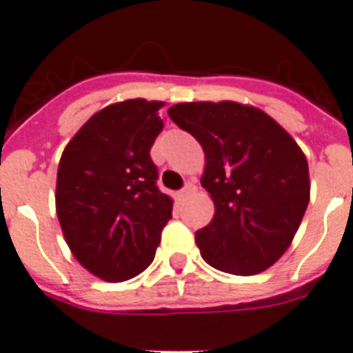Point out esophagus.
<instances>
[{
  "label": "esophagus",
  "instance_id": "34e87169",
  "mask_svg": "<svg viewBox=\"0 0 353 353\" xmlns=\"http://www.w3.org/2000/svg\"><path fill=\"white\" fill-rule=\"evenodd\" d=\"M194 183L193 182H185V185H183L182 189L179 191V200H183L185 196H189L191 193H194Z\"/></svg>",
  "mask_w": 353,
  "mask_h": 353
}]
</instances>
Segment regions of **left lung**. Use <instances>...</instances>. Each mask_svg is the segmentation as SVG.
Instances as JSON below:
<instances>
[{"label":"left lung","instance_id":"left-lung-1","mask_svg":"<svg viewBox=\"0 0 353 353\" xmlns=\"http://www.w3.org/2000/svg\"><path fill=\"white\" fill-rule=\"evenodd\" d=\"M168 113L205 153L200 182L214 216L194 234L202 258L236 276L269 269L288 249L310 200L301 148L274 119L247 104L180 103Z\"/></svg>","mask_w":353,"mask_h":353}]
</instances>
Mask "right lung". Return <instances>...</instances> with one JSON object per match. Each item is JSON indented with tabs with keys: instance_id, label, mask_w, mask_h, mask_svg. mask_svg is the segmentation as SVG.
Here are the masks:
<instances>
[{
	"instance_id": "1",
	"label": "right lung",
	"mask_w": 353,
	"mask_h": 353,
	"mask_svg": "<svg viewBox=\"0 0 353 353\" xmlns=\"http://www.w3.org/2000/svg\"><path fill=\"white\" fill-rule=\"evenodd\" d=\"M164 103L130 99L97 112L61 157L55 209L70 250L92 274L126 281L151 265L173 200L150 150Z\"/></svg>"
}]
</instances>
